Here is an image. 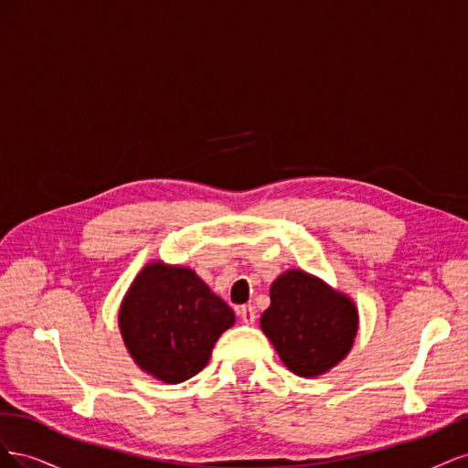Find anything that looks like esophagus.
<instances>
[{"mask_svg": "<svg viewBox=\"0 0 468 468\" xmlns=\"http://www.w3.org/2000/svg\"><path fill=\"white\" fill-rule=\"evenodd\" d=\"M238 314H239V318H242V322L244 324H253L256 322V308H253L251 304H244V306H239L238 308Z\"/></svg>", "mask_w": 468, "mask_h": 468, "instance_id": "esophagus-1", "label": "esophagus"}]
</instances>
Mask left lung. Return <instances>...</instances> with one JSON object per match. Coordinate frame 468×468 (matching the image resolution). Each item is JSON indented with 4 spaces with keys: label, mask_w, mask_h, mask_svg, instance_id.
Returning <instances> with one entry per match:
<instances>
[{
    "label": "left lung",
    "mask_w": 468,
    "mask_h": 468,
    "mask_svg": "<svg viewBox=\"0 0 468 468\" xmlns=\"http://www.w3.org/2000/svg\"><path fill=\"white\" fill-rule=\"evenodd\" d=\"M261 330L294 375L316 377L342 361L357 334V310L347 296L299 269L271 285Z\"/></svg>",
    "instance_id": "obj_1"
}]
</instances>
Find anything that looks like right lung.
<instances>
[{"mask_svg":"<svg viewBox=\"0 0 468 468\" xmlns=\"http://www.w3.org/2000/svg\"><path fill=\"white\" fill-rule=\"evenodd\" d=\"M119 322L134 361L176 385L203 371L234 310L191 269L152 263L126 292Z\"/></svg>","mask_w":468,"mask_h":468,"instance_id":"obj_1","label":"right lung"}]
</instances>
